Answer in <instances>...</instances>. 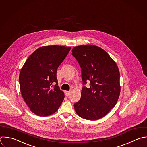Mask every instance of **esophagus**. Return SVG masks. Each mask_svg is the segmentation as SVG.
<instances>
[{
    "mask_svg": "<svg viewBox=\"0 0 147 147\" xmlns=\"http://www.w3.org/2000/svg\"><path fill=\"white\" fill-rule=\"evenodd\" d=\"M71 94V91H65V95L67 96H68Z\"/></svg>",
    "mask_w": 147,
    "mask_h": 147,
    "instance_id": "esophagus-1",
    "label": "esophagus"
}]
</instances>
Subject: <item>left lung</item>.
<instances>
[{
  "instance_id": "left-lung-1",
  "label": "left lung",
  "mask_w": 147,
  "mask_h": 147,
  "mask_svg": "<svg viewBox=\"0 0 147 147\" xmlns=\"http://www.w3.org/2000/svg\"><path fill=\"white\" fill-rule=\"evenodd\" d=\"M72 55L81 67L83 84L81 98L74 104L81 118L96 120L106 115L116 105L120 94L119 72L115 62L99 47H74ZM87 81L90 86H84Z\"/></svg>"
}]
</instances>
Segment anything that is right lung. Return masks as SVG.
<instances>
[{
    "label": "right lung",
    "mask_w": 147,
    "mask_h": 147,
    "mask_svg": "<svg viewBox=\"0 0 147 147\" xmlns=\"http://www.w3.org/2000/svg\"><path fill=\"white\" fill-rule=\"evenodd\" d=\"M71 48L59 45L40 47L22 67L19 76L21 92L30 110L36 115H51L62 103L64 94L58 86L56 73Z\"/></svg>",
    "instance_id": "obj_1"
}]
</instances>
